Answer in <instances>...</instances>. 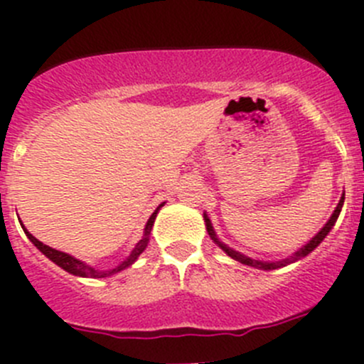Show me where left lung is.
<instances>
[{
  "instance_id": "1",
  "label": "left lung",
  "mask_w": 364,
  "mask_h": 364,
  "mask_svg": "<svg viewBox=\"0 0 364 364\" xmlns=\"http://www.w3.org/2000/svg\"><path fill=\"white\" fill-rule=\"evenodd\" d=\"M343 199H345V193H343V197H341V199H340L338 205H336V209H335V213H333V215H331V218H329V222L326 223V225H324V229H322L321 232L317 234V236H315V237H311V241H310V243H308V245H304V247L301 248L299 252H296L294 255H292V257H289V259H284V260H278V262H260V260L250 259V257L243 255V253H240V252L232 250V248H229V247H227V245H223L222 241H220L218 237L215 236V230H213V225H211V222H209V218H208V216L204 215V220H205V229H208V232H209V236H211V240L215 241V243L218 245V247L222 248V250L225 252L227 255H229V257H232L234 260H237V262H241V264H247V266H252V267H257V269H266V271H269V269H278V267H284V266H287V264H291V262H296V260L303 259V257H306L308 253H310V252H314L315 248H317L318 245H321V241L324 240L326 236H328V232H329V230H331V227L335 225L336 218H338V215H340V211H341V205H343Z\"/></svg>"
}]
</instances>
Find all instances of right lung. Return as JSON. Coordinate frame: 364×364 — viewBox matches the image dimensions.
Listing matches in <instances>:
<instances>
[{
	"label": "right lung",
	"mask_w": 364,
	"mask_h": 364,
	"mask_svg": "<svg viewBox=\"0 0 364 364\" xmlns=\"http://www.w3.org/2000/svg\"><path fill=\"white\" fill-rule=\"evenodd\" d=\"M161 205H164V204H160L159 208H156V211L153 213L151 216H149L148 223H146V229H144V237H142V240L139 241V243H137V247H135L134 250H132L130 257H128L127 260H123V262H121L119 266H116V267H114V269H107V271H98V269H95V267L87 266V264L80 262V260L73 259V257H72V255H68V253H63V252L54 250V248L47 247V245H43V243H40V241L36 240L35 236H31V234H29L28 230L24 229V227H23V229H24L26 236L29 237V241H31V243L35 245V247L38 248V250L42 252L43 255L49 257V259L53 260L54 264H58V266H60V267H63V269H65V271H68V273L75 274V277H86V278H105V277H111V274H114V273H119V271H123L124 267L132 266V264H134L135 260H137V257L141 255L142 252H144V248L148 247L149 232H151L153 222H155V216H156V213H159V209L161 208Z\"/></svg>",
	"instance_id": "1"
}]
</instances>
